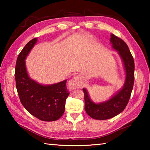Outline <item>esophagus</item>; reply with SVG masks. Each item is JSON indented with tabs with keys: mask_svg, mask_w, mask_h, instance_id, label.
Instances as JSON below:
<instances>
[{
	"mask_svg": "<svg viewBox=\"0 0 150 150\" xmlns=\"http://www.w3.org/2000/svg\"><path fill=\"white\" fill-rule=\"evenodd\" d=\"M69 88L71 89L74 88H79L81 87V76H75L72 79V80L69 81Z\"/></svg>",
	"mask_w": 150,
	"mask_h": 150,
	"instance_id": "esophagus-1",
	"label": "esophagus"
}]
</instances>
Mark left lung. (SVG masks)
<instances>
[{
	"label": "left lung",
	"instance_id": "1",
	"mask_svg": "<svg viewBox=\"0 0 150 150\" xmlns=\"http://www.w3.org/2000/svg\"><path fill=\"white\" fill-rule=\"evenodd\" d=\"M110 42L112 47L118 52L123 61L126 70V81L123 88L105 103H94L90 99L87 91L83 88L87 115L95 120H106L115 117L122 112L130 100L134 83V61L128 45L124 40L114 34H111Z\"/></svg>",
	"mask_w": 150,
	"mask_h": 150
}]
</instances>
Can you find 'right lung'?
<instances>
[{"instance_id": "right-lung-1", "label": "right lung", "mask_w": 150, "mask_h": 150, "mask_svg": "<svg viewBox=\"0 0 150 150\" xmlns=\"http://www.w3.org/2000/svg\"><path fill=\"white\" fill-rule=\"evenodd\" d=\"M36 42V38L30 40L17 57L14 74L17 92L22 105L32 115L42 121H55L64 113L65 100L69 95L67 80L44 86L28 77L25 59Z\"/></svg>"}]
</instances>
